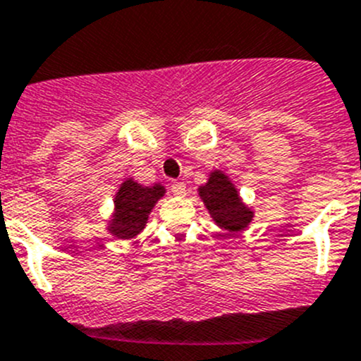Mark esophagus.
Instances as JSON below:
<instances>
[{
	"instance_id": "esophagus-1",
	"label": "esophagus",
	"mask_w": 361,
	"mask_h": 361,
	"mask_svg": "<svg viewBox=\"0 0 361 361\" xmlns=\"http://www.w3.org/2000/svg\"><path fill=\"white\" fill-rule=\"evenodd\" d=\"M171 191H173V195H178V197H180V195H186V184L184 183H171Z\"/></svg>"
}]
</instances>
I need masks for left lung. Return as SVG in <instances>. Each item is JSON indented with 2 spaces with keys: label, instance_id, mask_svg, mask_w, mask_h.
<instances>
[{
  "label": "left lung",
  "instance_id": "8db88e82",
  "mask_svg": "<svg viewBox=\"0 0 361 361\" xmlns=\"http://www.w3.org/2000/svg\"><path fill=\"white\" fill-rule=\"evenodd\" d=\"M198 195L206 204L213 220L221 229L238 233V231L245 229L252 221L254 213L241 202L234 184L220 170L213 171L209 175V180L198 188Z\"/></svg>",
  "mask_w": 361,
  "mask_h": 361
}]
</instances>
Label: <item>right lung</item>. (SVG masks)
I'll return each mask as SVG.
<instances>
[{
	"mask_svg": "<svg viewBox=\"0 0 361 361\" xmlns=\"http://www.w3.org/2000/svg\"><path fill=\"white\" fill-rule=\"evenodd\" d=\"M164 191L166 190L161 184L141 186L132 178L121 183L114 198V214L109 224L112 236L120 240L137 236L147 226L148 214L154 209L159 198L163 197Z\"/></svg>",
	"mask_w": 361,
	"mask_h": 361,
	"instance_id": "add662e5",
	"label": "right lung"
}]
</instances>
